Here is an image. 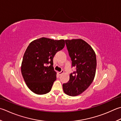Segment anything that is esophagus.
Returning <instances> with one entry per match:
<instances>
[{
  "label": "esophagus",
  "instance_id": "1",
  "mask_svg": "<svg viewBox=\"0 0 121 121\" xmlns=\"http://www.w3.org/2000/svg\"><path fill=\"white\" fill-rule=\"evenodd\" d=\"M63 73H64V70H61V71L60 72H58V74L59 75H61V74H62Z\"/></svg>",
  "mask_w": 121,
  "mask_h": 121
}]
</instances>
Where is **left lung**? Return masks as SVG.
I'll return each mask as SVG.
<instances>
[{
    "label": "left lung",
    "mask_w": 121,
    "mask_h": 121,
    "mask_svg": "<svg viewBox=\"0 0 121 121\" xmlns=\"http://www.w3.org/2000/svg\"><path fill=\"white\" fill-rule=\"evenodd\" d=\"M72 67L75 71L70 74V79L63 84L64 92L75 96L83 93L93 82L96 68L95 53L90 45L81 39L65 40Z\"/></svg>",
    "instance_id": "left-lung-1"
}]
</instances>
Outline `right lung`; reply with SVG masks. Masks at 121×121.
Listing matches in <instances>:
<instances>
[{
    "mask_svg": "<svg viewBox=\"0 0 121 121\" xmlns=\"http://www.w3.org/2000/svg\"><path fill=\"white\" fill-rule=\"evenodd\" d=\"M65 46L64 40L41 38L27 47L21 64V73L27 86L34 93L41 95L51 91L56 78L53 59Z\"/></svg>",
    "mask_w": 121,
    "mask_h": 121,
    "instance_id": "1",
    "label": "right lung"
}]
</instances>
